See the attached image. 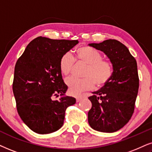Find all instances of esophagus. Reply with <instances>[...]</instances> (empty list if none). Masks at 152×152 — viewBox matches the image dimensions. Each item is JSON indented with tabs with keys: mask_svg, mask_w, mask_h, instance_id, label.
I'll use <instances>...</instances> for the list:
<instances>
[{
	"mask_svg": "<svg viewBox=\"0 0 152 152\" xmlns=\"http://www.w3.org/2000/svg\"><path fill=\"white\" fill-rule=\"evenodd\" d=\"M85 97H86L85 96H83V95H80V96H78V97H76V102H79L80 100H82V99L85 98Z\"/></svg>",
	"mask_w": 152,
	"mask_h": 152,
	"instance_id": "34e87169",
	"label": "esophagus"
}]
</instances>
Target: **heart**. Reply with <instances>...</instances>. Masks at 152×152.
Returning a JSON list of instances; mask_svg holds the SVG:
<instances>
[{
    "label": "heart",
    "mask_w": 152,
    "mask_h": 152,
    "mask_svg": "<svg viewBox=\"0 0 152 152\" xmlns=\"http://www.w3.org/2000/svg\"><path fill=\"white\" fill-rule=\"evenodd\" d=\"M74 59L69 53L61 56L59 62V71L64 76H68L76 62L87 64L83 76L84 78L69 77L66 80L69 93L72 95H78L83 92L107 86L112 79L114 69L110 60L102 59L100 52L90 47L80 46L75 51Z\"/></svg>",
    "instance_id": "1"
}]
</instances>
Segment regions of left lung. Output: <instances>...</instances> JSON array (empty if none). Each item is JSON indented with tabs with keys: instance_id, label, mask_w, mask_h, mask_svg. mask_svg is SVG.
I'll use <instances>...</instances> for the list:
<instances>
[{
	"instance_id": "left-lung-1",
	"label": "left lung",
	"mask_w": 152,
	"mask_h": 152,
	"mask_svg": "<svg viewBox=\"0 0 152 152\" xmlns=\"http://www.w3.org/2000/svg\"><path fill=\"white\" fill-rule=\"evenodd\" d=\"M89 46L106 54L114 66V74L107 86L88 97L92 103L88 123L97 131L116 132L129 121L135 110L139 88L137 62L128 48L117 40Z\"/></svg>"
}]
</instances>
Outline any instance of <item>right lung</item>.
Masks as SVG:
<instances>
[{"mask_svg": "<svg viewBox=\"0 0 152 152\" xmlns=\"http://www.w3.org/2000/svg\"><path fill=\"white\" fill-rule=\"evenodd\" d=\"M78 43L77 40L45 37L31 41L17 59L12 90L17 110L31 130L38 134L57 131L64 124L65 111L76 99L64 96L67 86L59 68V59ZM63 97L54 101V96Z\"/></svg>", "mask_w": 152, "mask_h": 152, "instance_id": "1", "label": "right lung"}]
</instances>
